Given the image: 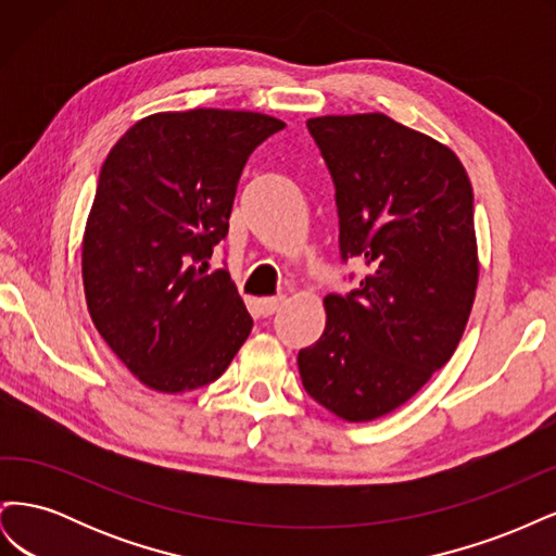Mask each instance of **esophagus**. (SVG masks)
Masks as SVG:
<instances>
[{
  "label": "esophagus",
  "instance_id": "esophagus-1",
  "mask_svg": "<svg viewBox=\"0 0 556 556\" xmlns=\"http://www.w3.org/2000/svg\"><path fill=\"white\" fill-rule=\"evenodd\" d=\"M282 304H285V296H264L260 299V311L262 315H274L282 308Z\"/></svg>",
  "mask_w": 556,
  "mask_h": 556
}]
</instances>
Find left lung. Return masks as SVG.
<instances>
[{"mask_svg": "<svg viewBox=\"0 0 556 556\" xmlns=\"http://www.w3.org/2000/svg\"><path fill=\"white\" fill-rule=\"evenodd\" d=\"M306 125L333 180L341 260L368 274L325 296V331L296 364L319 406L368 422L422 390L462 341L478 288L473 188L447 146L384 113Z\"/></svg>", "mask_w": 556, "mask_h": 556, "instance_id": "obj_1", "label": "left lung"}]
</instances>
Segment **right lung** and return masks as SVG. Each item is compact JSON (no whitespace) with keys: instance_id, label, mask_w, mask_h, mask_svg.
<instances>
[{"instance_id":"add662e5","label":"right lung","mask_w":556,"mask_h":556,"mask_svg":"<svg viewBox=\"0 0 556 556\" xmlns=\"http://www.w3.org/2000/svg\"><path fill=\"white\" fill-rule=\"evenodd\" d=\"M285 127L264 113L192 109L129 127L97 180L83 288L97 331L150 390L220 378L252 317L227 268L208 274L248 157Z\"/></svg>"}]
</instances>
